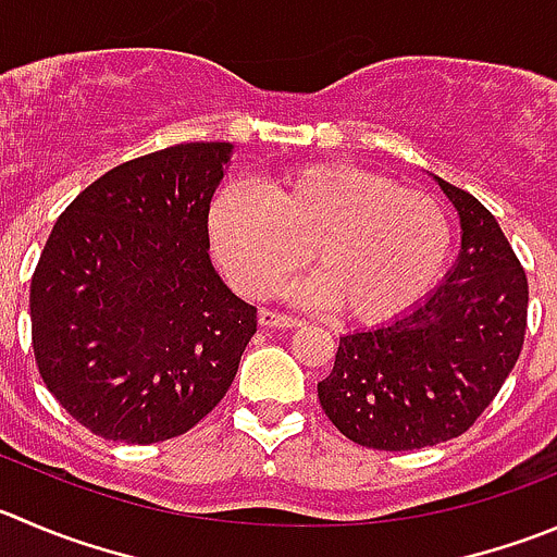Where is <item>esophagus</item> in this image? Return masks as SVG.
I'll return each instance as SVG.
<instances>
[{"instance_id":"obj_1","label":"esophagus","mask_w":557,"mask_h":557,"mask_svg":"<svg viewBox=\"0 0 557 557\" xmlns=\"http://www.w3.org/2000/svg\"><path fill=\"white\" fill-rule=\"evenodd\" d=\"M259 325L262 327H298L300 320H295V317H287V314H278V311L262 309L259 311Z\"/></svg>"}]
</instances>
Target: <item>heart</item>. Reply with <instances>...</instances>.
Returning <instances> with one entry per match:
<instances>
[{
    "mask_svg": "<svg viewBox=\"0 0 557 557\" xmlns=\"http://www.w3.org/2000/svg\"><path fill=\"white\" fill-rule=\"evenodd\" d=\"M208 235L246 295L270 293L311 251L317 273L284 293L333 304L355 322L394 320L421 304L451 253V221L437 199L349 163L289 169L264 196L226 185L210 202Z\"/></svg>",
    "mask_w": 557,
    "mask_h": 557,
    "instance_id": "heart-1",
    "label": "heart"
}]
</instances>
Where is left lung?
<instances>
[{"label":"left lung","mask_w":557,"mask_h":557,"mask_svg":"<svg viewBox=\"0 0 557 557\" xmlns=\"http://www.w3.org/2000/svg\"><path fill=\"white\" fill-rule=\"evenodd\" d=\"M459 215V253L443 284L407 314L344 333L317 396L358 446L416 451L459 437L520 358L528 278L495 215L429 174Z\"/></svg>","instance_id":"left-lung-1"}]
</instances>
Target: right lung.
<instances>
[{
  "mask_svg": "<svg viewBox=\"0 0 557 557\" xmlns=\"http://www.w3.org/2000/svg\"><path fill=\"white\" fill-rule=\"evenodd\" d=\"M230 141L134 158L67 205L32 275V347L51 396L106 441L188 432L230 391L257 309L210 262Z\"/></svg>",
  "mask_w": 557,
  "mask_h": 557,
  "instance_id": "add662e5",
  "label": "right lung"
}]
</instances>
